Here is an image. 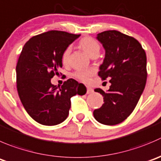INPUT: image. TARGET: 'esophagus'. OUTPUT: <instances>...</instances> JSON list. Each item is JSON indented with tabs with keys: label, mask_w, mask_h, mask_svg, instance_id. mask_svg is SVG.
<instances>
[{
	"label": "esophagus",
	"mask_w": 161,
	"mask_h": 161,
	"mask_svg": "<svg viewBox=\"0 0 161 161\" xmlns=\"http://www.w3.org/2000/svg\"><path fill=\"white\" fill-rule=\"evenodd\" d=\"M93 92V90L90 86H86V93H92Z\"/></svg>",
	"instance_id": "obj_1"
}]
</instances>
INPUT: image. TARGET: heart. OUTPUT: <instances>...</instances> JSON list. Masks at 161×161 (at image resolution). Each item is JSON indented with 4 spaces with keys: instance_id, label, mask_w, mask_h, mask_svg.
Returning <instances> with one entry per match:
<instances>
[{
    "instance_id": "1",
    "label": "heart",
    "mask_w": 161,
    "mask_h": 161,
    "mask_svg": "<svg viewBox=\"0 0 161 161\" xmlns=\"http://www.w3.org/2000/svg\"><path fill=\"white\" fill-rule=\"evenodd\" d=\"M81 49L86 53L88 56L92 57L93 55L99 53L100 46L96 40L90 37H85L80 40L79 43ZM71 49L68 47L65 49L61 56V62L64 65H67L69 64L70 55H71ZM93 71L91 69H80L75 71L74 74L75 77L77 78L80 81L83 82H88L90 81L91 76L93 75Z\"/></svg>"
}]
</instances>
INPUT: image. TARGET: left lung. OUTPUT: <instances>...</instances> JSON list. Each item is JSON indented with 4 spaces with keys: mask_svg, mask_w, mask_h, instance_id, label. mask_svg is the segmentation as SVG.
<instances>
[{
    "mask_svg": "<svg viewBox=\"0 0 161 161\" xmlns=\"http://www.w3.org/2000/svg\"><path fill=\"white\" fill-rule=\"evenodd\" d=\"M97 39L105 50L98 75L102 80L110 79L111 86L107 92L94 90L104 97V103L93 111V116L104 125H115L131 114L144 90L146 54L138 41L119 31H104Z\"/></svg>",
    "mask_w": 161,
    "mask_h": 161,
    "instance_id": "8db88e82",
    "label": "left lung"
}]
</instances>
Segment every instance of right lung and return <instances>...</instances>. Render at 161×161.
<instances>
[{
	"label": "right lung",
	"mask_w": 161,
	"mask_h": 161,
	"mask_svg": "<svg viewBox=\"0 0 161 161\" xmlns=\"http://www.w3.org/2000/svg\"><path fill=\"white\" fill-rule=\"evenodd\" d=\"M79 36L50 31L31 37L22 49L16 65L19 97L30 116L42 125L64 122L69 114L71 97L81 94L82 84L73 79L61 87L51 83L62 68V53Z\"/></svg>",
	"instance_id": "1"
}]
</instances>
